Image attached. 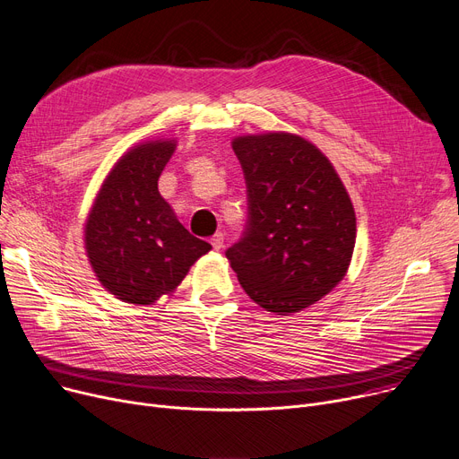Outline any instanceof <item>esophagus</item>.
<instances>
[{
	"instance_id": "obj_1",
	"label": "esophagus",
	"mask_w": 459,
	"mask_h": 459,
	"mask_svg": "<svg viewBox=\"0 0 459 459\" xmlns=\"http://www.w3.org/2000/svg\"><path fill=\"white\" fill-rule=\"evenodd\" d=\"M211 247L214 248V250H221L222 247H224V235L219 231V233H214L212 237H211Z\"/></svg>"
}]
</instances>
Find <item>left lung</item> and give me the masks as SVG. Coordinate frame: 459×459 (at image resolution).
<instances>
[{
    "label": "left lung",
    "instance_id": "1",
    "mask_svg": "<svg viewBox=\"0 0 459 459\" xmlns=\"http://www.w3.org/2000/svg\"><path fill=\"white\" fill-rule=\"evenodd\" d=\"M247 181L245 231L226 250L250 299L278 315L309 307L346 274L356 212L330 160L290 133L233 141Z\"/></svg>",
    "mask_w": 459,
    "mask_h": 459
}]
</instances>
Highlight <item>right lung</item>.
<instances>
[{"label": "right lung", "mask_w": 459, "mask_h": 459, "mask_svg": "<svg viewBox=\"0 0 459 459\" xmlns=\"http://www.w3.org/2000/svg\"><path fill=\"white\" fill-rule=\"evenodd\" d=\"M172 141L127 152L103 181L85 226V248L101 285L127 304L172 292L211 245L188 233L159 195Z\"/></svg>", "instance_id": "1"}]
</instances>
